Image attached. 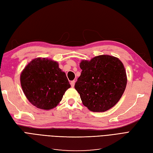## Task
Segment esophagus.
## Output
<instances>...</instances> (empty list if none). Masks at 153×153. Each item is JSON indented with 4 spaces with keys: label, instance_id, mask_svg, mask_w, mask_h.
Segmentation results:
<instances>
[{
    "label": "esophagus",
    "instance_id": "obj_1",
    "mask_svg": "<svg viewBox=\"0 0 153 153\" xmlns=\"http://www.w3.org/2000/svg\"><path fill=\"white\" fill-rule=\"evenodd\" d=\"M70 84H71V87H73L74 86H75V80H73V81H71V82H70Z\"/></svg>",
    "mask_w": 153,
    "mask_h": 153
}]
</instances>
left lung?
I'll return each instance as SVG.
<instances>
[{"label": "left lung", "instance_id": "8db88e82", "mask_svg": "<svg viewBox=\"0 0 153 153\" xmlns=\"http://www.w3.org/2000/svg\"><path fill=\"white\" fill-rule=\"evenodd\" d=\"M75 88L84 106L92 112H105L116 104L127 84L123 64L116 57L102 55L82 61Z\"/></svg>", "mask_w": 153, "mask_h": 153}]
</instances>
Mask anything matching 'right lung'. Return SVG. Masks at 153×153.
Here are the masks:
<instances>
[{"mask_svg":"<svg viewBox=\"0 0 153 153\" xmlns=\"http://www.w3.org/2000/svg\"><path fill=\"white\" fill-rule=\"evenodd\" d=\"M20 82L27 98L43 110L55 107L71 87L58 63L45 58L32 60L23 70Z\"/></svg>","mask_w":153,"mask_h":153,"instance_id":"add662e5","label":"right lung"}]
</instances>
